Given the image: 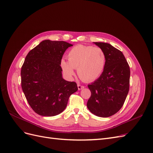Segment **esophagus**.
<instances>
[{
	"label": "esophagus",
	"instance_id": "obj_1",
	"mask_svg": "<svg viewBox=\"0 0 153 153\" xmlns=\"http://www.w3.org/2000/svg\"><path fill=\"white\" fill-rule=\"evenodd\" d=\"M77 86H78V90H81V89H84V86H83V85H80V84H78Z\"/></svg>",
	"mask_w": 153,
	"mask_h": 153
}]
</instances>
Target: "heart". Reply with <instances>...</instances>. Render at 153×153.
<instances>
[{"label":"heart","mask_w":153,"mask_h":153,"mask_svg":"<svg viewBox=\"0 0 153 153\" xmlns=\"http://www.w3.org/2000/svg\"><path fill=\"white\" fill-rule=\"evenodd\" d=\"M68 61L62 59L61 66L69 77L78 75L85 82L96 80L103 73L106 64L105 54L100 47L78 45L72 48L68 53Z\"/></svg>","instance_id":"heart-1"}]
</instances>
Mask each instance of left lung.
<instances>
[{
	"label": "left lung",
	"instance_id": "left-lung-1",
	"mask_svg": "<svg viewBox=\"0 0 153 153\" xmlns=\"http://www.w3.org/2000/svg\"><path fill=\"white\" fill-rule=\"evenodd\" d=\"M105 54L106 64L100 76L88 85L91 96L87 103L96 116L108 117L122 108L129 87L130 69L122 52L109 43L94 42Z\"/></svg>",
	"mask_w": 153,
	"mask_h": 153
}]
</instances>
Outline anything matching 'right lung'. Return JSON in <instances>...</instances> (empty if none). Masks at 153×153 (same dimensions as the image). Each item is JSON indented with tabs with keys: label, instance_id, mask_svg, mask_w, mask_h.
Returning a JSON list of instances; mask_svg holds the SVG:
<instances>
[{
	"label": "right lung",
	"instance_id": "obj_1",
	"mask_svg": "<svg viewBox=\"0 0 153 153\" xmlns=\"http://www.w3.org/2000/svg\"><path fill=\"white\" fill-rule=\"evenodd\" d=\"M73 45L44 40L31 50L21 69L23 92L30 107L42 116H55L66 108L69 96L78 91L75 82L64 79L61 61Z\"/></svg>",
	"mask_w": 153,
	"mask_h": 153
}]
</instances>
